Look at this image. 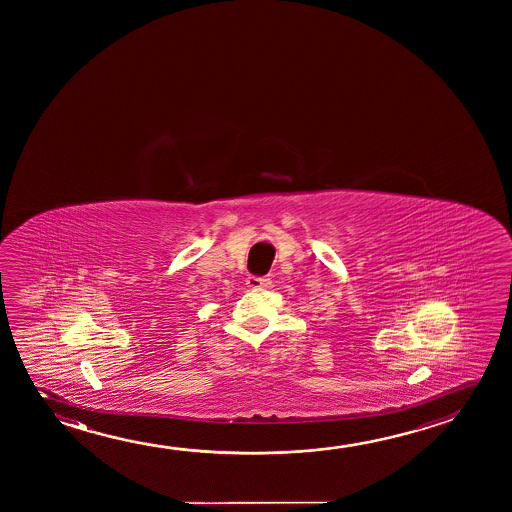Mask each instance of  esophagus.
Instances as JSON below:
<instances>
[{
  "mask_svg": "<svg viewBox=\"0 0 512 512\" xmlns=\"http://www.w3.org/2000/svg\"><path fill=\"white\" fill-rule=\"evenodd\" d=\"M246 285L253 291H262V289L271 287V280L268 277H253L252 275V277L246 278Z\"/></svg>",
  "mask_w": 512,
  "mask_h": 512,
  "instance_id": "esophagus-1",
  "label": "esophagus"
}]
</instances>
